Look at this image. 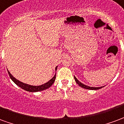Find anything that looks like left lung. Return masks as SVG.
Returning <instances> with one entry per match:
<instances>
[{
  "label": "left lung",
  "instance_id": "obj_1",
  "mask_svg": "<svg viewBox=\"0 0 124 124\" xmlns=\"http://www.w3.org/2000/svg\"><path fill=\"white\" fill-rule=\"evenodd\" d=\"M74 78H75V80L76 83L78 84V85L81 86L82 88H85V89H89V90H98V89H100V88H102V87H91V86H86L85 85H84L83 83H81L80 81H78V79L76 78L74 76Z\"/></svg>",
  "mask_w": 124,
  "mask_h": 124
}]
</instances>
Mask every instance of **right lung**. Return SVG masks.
<instances>
[{
	"instance_id": "1",
	"label": "right lung",
	"mask_w": 124,
	"mask_h": 124,
	"mask_svg": "<svg viewBox=\"0 0 124 124\" xmlns=\"http://www.w3.org/2000/svg\"><path fill=\"white\" fill-rule=\"evenodd\" d=\"M57 67L55 68V70H57ZM8 75L10 76V77L11 78L12 81L14 82L16 85L20 86V88H22V89H24L25 91H28V92H32V93H34V92H38V91H43V90H46L47 88H49L53 84V83L55 82V80L56 78V74L55 75V76L53 77V78H51L50 81H49L47 83H45L43 85H41L40 86H32L30 85H27V84H25L24 83H22L20 81H19L18 80H17L16 78H15L8 71Z\"/></svg>"
}]
</instances>
